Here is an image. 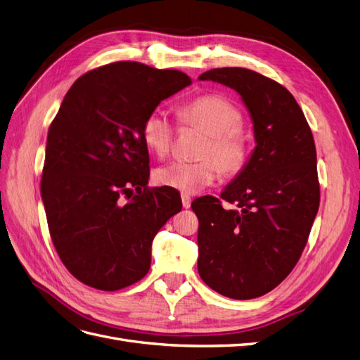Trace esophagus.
<instances>
[{
    "label": "esophagus",
    "mask_w": 360,
    "mask_h": 360,
    "mask_svg": "<svg viewBox=\"0 0 360 360\" xmlns=\"http://www.w3.org/2000/svg\"><path fill=\"white\" fill-rule=\"evenodd\" d=\"M192 202V198L186 193H181V204H183V209H189Z\"/></svg>",
    "instance_id": "34e87169"
}]
</instances>
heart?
Masks as SVG:
<instances>
[{
  "instance_id": "1",
  "label": "heart",
  "mask_w": 360,
  "mask_h": 360,
  "mask_svg": "<svg viewBox=\"0 0 360 360\" xmlns=\"http://www.w3.org/2000/svg\"><path fill=\"white\" fill-rule=\"evenodd\" d=\"M181 126L200 127L205 132L198 148V160H174L155 171L160 186L180 191L186 195L197 193L219 177L237 176L249 156V138L242 126L240 110L226 97L204 94L179 108ZM143 141L153 156L165 158L176 136V124L160 111H150L141 126Z\"/></svg>"
}]
</instances>
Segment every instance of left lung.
Segmentation results:
<instances>
[{"label":"left lung","instance_id":"left-lung-1","mask_svg":"<svg viewBox=\"0 0 360 360\" xmlns=\"http://www.w3.org/2000/svg\"><path fill=\"white\" fill-rule=\"evenodd\" d=\"M242 96L257 147L221 198L192 202L198 216V274L222 296L246 300L278 287L307 246L320 205L311 127L292 94L243 68L200 76Z\"/></svg>","mask_w":360,"mask_h":360}]
</instances>
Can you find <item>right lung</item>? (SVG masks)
I'll return each mask as SVG.
<instances>
[{
    "label": "right lung",
    "instance_id": "obj_1",
    "mask_svg": "<svg viewBox=\"0 0 360 360\" xmlns=\"http://www.w3.org/2000/svg\"><path fill=\"white\" fill-rule=\"evenodd\" d=\"M189 84L180 70L117 61L86 72L64 96L48 132L40 189L52 243L82 284L117 291L150 270L151 242L181 200L147 186L141 126Z\"/></svg>",
    "mask_w": 360,
    "mask_h": 360
}]
</instances>
